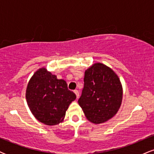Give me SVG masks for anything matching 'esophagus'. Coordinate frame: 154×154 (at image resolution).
Masks as SVG:
<instances>
[{
    "label": "esophagus",
    "mask_w": 154,
    "mask_h": 154,
    "mask_svg": "<svg viewBox=\"0 0 154 154\" xmlns=\"http://www.w3.org/2000/svg\"><path fill=\"white\" fill-rule=\"evenodd\" d=\"M74 92H75V93L76 94V96H77V98H78L79 96V91H77V90H75V91H74Z\"/></svg>",
    "instance_id": "esophagus-1"
}]
</instances>
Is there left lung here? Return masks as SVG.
<instances>
[{
    "label": "left lung",
    "instance_id": "8db88e82",
    "mask_svg": "<svg viewBox=\"0 0 154 154\" xmlns=\"http://www.w3.org/2000/svg\"><path fill=\"white\" fill-rule=\"evenodd\" d=\"M122 95V86L115 72L105 64L95 63L85 72L78 103L90 122L101 124L117 113Z\"/></svg>",
    "mask_w": 154,
    "mask_h": 154
}]
</instances>
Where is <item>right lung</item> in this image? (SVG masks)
<instances>
[{
    "label": "right lung",
    "mask_w": 154,
    "mask_h": 154,
    "mask_svg": "<svg viewBox=\"0 0 154 154\" xmlns=\"http://www.w3.org/2000/svg\"><path fill=\"white\" fill-rule=\"evenodd\" d=\"M26 99L35 117L51 126L63 121L67 109L76 99V95L68 89L66 81L57 79L43 67L35 72L29 79Z\"/></svg>",
    "instance_id": "add662e5"
}]
</instances>
